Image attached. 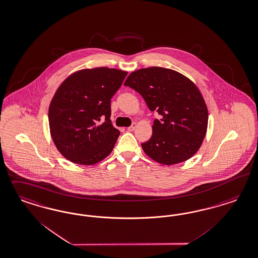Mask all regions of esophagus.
Returning <instances> with one entry per match:
<instances>
[{"label": "esophagus", "mask_w": 258, "mask_h": 258, "mask_svg": "<svg viewBox=\"0 0 258 258\" xmlns=\"http://www.w3.org/2000/svg\"><path fill=\"white\" fill-rule=\"evenodd\" d=\"M136 127H137V123H136V122H133L131 126H129V127L127 128V130H128V131H130V132H132V131H134V130L136 129Z\"/></svg>", "instance_id": "esophagus-1"}]
</instances>
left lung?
Returning <instances> with one entry per match:
<instances>
[{"mask_svg": "<svg viewBox=\"0 0 258 258\" xmlns=\"http://www.w3.org/2000/svg\"><path fill=\"white\" fill-rule=\"evenodd\" d=\"M125 86L143 96L159 115L152 136L142 143L143 151L156 162L170 165L184 162L200 148L208 128V108L199 89L180 73L151 67L133 72Z\"/></svg>", "mask_w": 258, "mask_h": 258, "instance_id": "1", "label": "left lung"}]
</instances>
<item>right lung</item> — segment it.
<instances>
[{
  "label": "right lung",
  "instance_id": "1",
  "mask_svg": "<svg viewBox=\"0 0 258 258\" xmlns=\"http://www.w3.org/2000/svg\"><path fill=\"white\" fill-rule=\"evenodd\" d=\"M126 76L116 69H86L58 88L48 108V123L53 143L69 161L91 165L112 152L119 131L110 119L111 98Z\"/></svg>",
  "mask_w": 258,
  "mask_h": 258
}]
</instances>
